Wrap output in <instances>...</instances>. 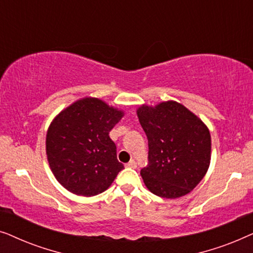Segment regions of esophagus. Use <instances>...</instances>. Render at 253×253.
I'll return each instance as SVG.
<instances>
[{"label": "esophagus", "instance_id": "esophagus-1", "mask_svg": "<svg viewBox=\"0 0 253 253\" xmlns=\"http://www.w3.org/2000/svg\"><path fill=\"white\" fill-rule=\"evenodd\" d=\"M126 167L127 168H136L137 167V162L134 160H131L130 162H127V164H126Z\"/></svg>", "mask_w": 253, "mask_h": 253}]
</instances>
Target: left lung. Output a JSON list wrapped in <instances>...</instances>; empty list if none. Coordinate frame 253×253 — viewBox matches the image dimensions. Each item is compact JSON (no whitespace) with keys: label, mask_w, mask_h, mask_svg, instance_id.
Returning a JSON list of instances; mask_svg holds the SVG:
<instances>
[{"label":"left lung","mask_w":253,"mask_h":253,"mask_svg":"<svg viewBox=\"0 0 253 253\" xmlns=\"http://www.w3.org/2000/svg\"><path fill=\"white\" fill-rule=\"evenodd\" d=\"M137 116L148 139V165L140 170L146 188L167 199L188 195L209 170L212 148L209 127L172 100L141 105Z\"/></svg>","instance_id":"left-lung-1"}]
</instances>
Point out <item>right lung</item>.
<instances>
[{"mask_svg":"<svg viewBox=\"0 0 253 253\" xmlns=\"http://www.w3.org/2000/svg\"><path fill=\"white\" fill-rule=\"evenodd\" d=\"M123 116V110L92 96L77 100L55 116L47 130L46 154L63 188L92 197L112 185L124 166L117 160L109 131Z\"/></svg>","mask_w":253,"mask_h":253,"instance_id":"right-lung-1","label":"right lung"}]
</instances>
